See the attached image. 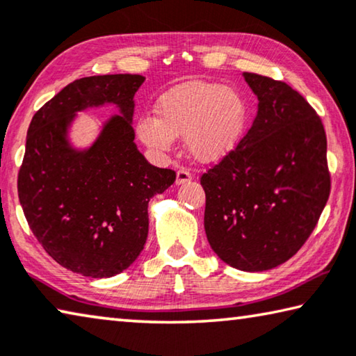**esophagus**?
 Here are the masks:
<instances>
[{"label": "esophagus", "instance_id": "1", "mask_svg": "<svg viewBox=\"0 0 356 356\" xmlns=\"http://www.w3.org/2000/svg\"><path fill=\"white\" fill-rule=\"evenodd\" d=\"M193 179V173L189 170H186V168H179L177 172V184H184Z\"/></svg>", "mask_w": 356, "mask_h": 356}]
</instances>
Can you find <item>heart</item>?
<instances>
[{"label": "heart", "instance_id": "obj_1", "mask_svg": "<svg viewBox=\"0 0 356 356\" xmlns=\"http://www.w3.org/2000/svg\"><path fill=\"white\" fill-rule=\"evenodd\" d=\"M157 118L141 116L136 132L156 151L172 149L184 135L186 149L195 161L213 163L227 157L243 140L248 127V105L232 87L191 81L163 94L156 105Z\"/></svg>", "mask_w": 356, "mask_h": 356}]
</instances>
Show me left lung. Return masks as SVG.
<instances>
[{
	"label": "left lung",
	"mask_w": 356,
	"mask_h": 356,
	"mask_svg": "<svg viewBox=\"0 0 356 356\" xmlns=\"http://www.w3.org/2000/svg\"><path fill=\"white\" fill-rule=\"evenodd\" d=\"M258 114L240 145L200 177L205 234L226 264L262 272L307 242L331 191L326 134L305 98L286 83L243 73Z\"/></svg>",
	"instance_id": "left-lung-1"
}]
</instances>
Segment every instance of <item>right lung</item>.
I'll return each instance as SVG.
<instances>
[{"label": "right lung", "mask_w": 356, "mask_h": 356, "mask_svg": "<svg viewBox=\"0 0 356 356\" xmlns=\"http://www.w3.org/2000/svg\"><path fill=\"white\" fill-rule=\"evenodd\" d=\"M140 74L76 79L33 116L19 170V200L46 253L84 277H113L132 264L147 237V204L175 183L170 168L151 165L136 149L134 95ZM116 104L95 145L78 152L67 127L86 107Z\"/></svg>", "instance_id": "add662e5"}]
</instances>
